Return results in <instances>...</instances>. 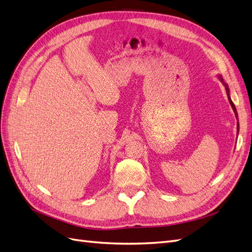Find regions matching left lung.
<instances>
[{"label":"left lung","instance_id":"1","mask_svg":"<svg viewBox=\"0 0 252 252\" xmlns=\"http://www.w3.org/2000/svg\"><path fill=\"white\" fill-rule=\"evenodd\" d=\"M218 78H219V80L223 83V85L225 86V89H226V94H227V96H228V101H229V103H230V105H231V107H232V109H233V111H234V113H235V118H236V120H238V113H236V109H235V106H234V104L232 103V101H231V97H230V91H229V87H228V85L227 84L224 82V80H223V78H222V75H218ZM239 129H240V125H239V120H238V133H239Z\"/></svg>","mask_w":252,"mask_h":252}]
</instances>
